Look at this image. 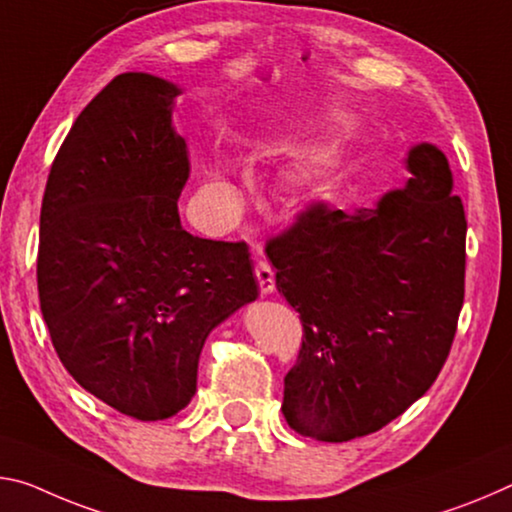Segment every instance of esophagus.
I'll return each mask as SVG.
<instances>
[{
  "label": "esophagus",
  "instance_id": "esophagus-1",
  "mask_svg": "<svg viewBox=\"0 0 512 512\" xmlns=\"http://www.w3.org/2000/svg\"><path fill=\"white\" fill-rule=\"evenodd\" d=\"M256 279H258V286H261L263 295H270V292H274V270L270 263L267 261L256 263Z\"/></svg>",
  "mask_w": 512,
  "mask_h": 512
}]
</instances>
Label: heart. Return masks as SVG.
I'll list each match as a JSON object with an SVG mask.
<instances>
[{"instance_id": "heart-1", "label": "heart", "mask_w": 512, "mask_h": 512, "mask_svg": "<svg viewBox=\"0 0 512 512\" xmlns=\"http://www.w3.org/2000/svg\"><path fill=\"white\" fill-rule=\"evenodd\" d=\"M324 183V170L317 165H304L290 177V188L299 192V195H311V192L320 190Z\"/></svg>"}]
</instances>
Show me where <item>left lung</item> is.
<instances>
[{
    "instance_id": "8db88e82",
    "label": "left lung",
    "mask_w": 512,
    "mask_h": 512,
    "mask_svg": "<svg viewBox=\"0 0 512 512\" xmlns=\"http://www.w3.org/2000/svg\"><path fill=\"white\" fill-rule=\"evenodd\" d=\"M406 167V186L374 208L313 201L265 247L304 326L281 410L306 438L383 429L449 356L465 299L463 201L438 147H413Z\"/></svg>"
}]
</instances>
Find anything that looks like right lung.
Segmentation results:
<instances>
[{
    "label": "right lung",
    "instance_id": "add662e5",
    "mask_svg": "<svg viewBox=\"0 0 512 512\" xmlns=\"http://www.w3.org/2000/svg\"><path fill=\"white\" fill-rule=\"evenodd\" d=\"M174 83L124 72L83 108L49 170L38 297L49 338L83 390L133 420L177 415L201 347L258 297L247 242L192 236Z\"/></svg>",
    "mask_w": 512,
    "mask_h": 512
}]
</instances>
